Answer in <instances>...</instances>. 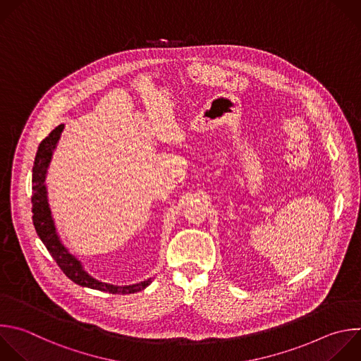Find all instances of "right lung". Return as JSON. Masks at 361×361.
<instances>
[{"instance_id": "obj_1", "label": "right lung", "mask_w": 361, "mask_h": 361, "mask_svg": "<svg viewBox=\"0 0 361 361\" xmlns=\"http://www.w3.org/2000/svg\"><path fill=\"white\" fill-rule=\"evenodd\" d=\"M63 130V125H59L56 129H54L48 137H45L37 152L34 167H32V221L35 231L38 236L41 238V241L49 251L51 257L55 259L58 267L62 269V272L75 283L80 286H86L90 289L102 290V292H109V293H136L147 288L152 282V279L130 285V286H116V285H109L103 283L100 281H96L90 275H87L80 262L72 257L68 250L62 245L59 241V236L56 233L54 219L51 215V209L48 205V198H47V187H45V176H47V169L49 166L52 152L61 137V133Z\"/></svg>"}]
</instances>
